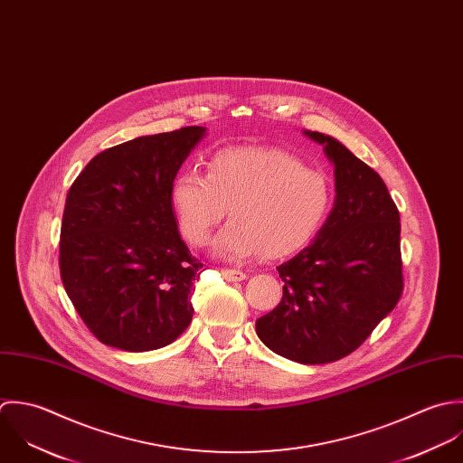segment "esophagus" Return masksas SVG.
Wrapping results in <instances>:
<instances>
[{
  "mask_svg": "<svg viewBox=\"0 0 463 463\" xmlns=\"http://www.w3.org/2000/svg\"><path fill=\"white\" fill-rule=\"evenodd\" d=\"M222 276L227 280H245L247 276L241 270H232V269H222Z\"/></svg>",
  "mask_w": 463,
  "mask_h": 463,
  "instance_id": "obj_1",
  "label": "esophagus"
}]
</instances>
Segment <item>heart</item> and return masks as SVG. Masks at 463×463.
Masks as SVG:
<instances>
[{
    "label": "heart",
    "mask_w": 463,
    "mask_h": 463,
    "mask_svg": "<svg viewBox=\"0 0 463 463\" xmlns=\"http://www.w3.org/2000/svg\"><path fill=\"white\" fill-rule=\"evenodd\" d=\"M333 196L324 170L272 146L220 148L209 157L207 174L187 168L170 185L172 209L191 245L207 243L231 213L213 243L227 261L263 252L279 260L306 249L326 223Z\"/></svg>",
    "instance_id": "obj_1"
}]
</instances>
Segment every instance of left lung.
Returning <instances> with one entry per match:
<instances>
[{"label":"left lung","mask_w":463,"mask_h":463,"mask_svg":"<svg viewBox=\"0 0 463 463\" xmlns=\"http://www.w3.org/2000/svg\"><path fill=\"white\" fill-rule=\"evenodd\" d=\"M306 136L335 165V207L315 241L278 267L282 298L256 320V333L279 356L322 365L354 353L397 306L404 288L401 222L369 165L331 136Z\"/></svg>","instance_id":"obj_1"}]
</instances>
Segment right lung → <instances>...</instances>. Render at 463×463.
<instances>
[{
  "label": "right lung",
  "instance_id": "1",
  "mask_svg": "<svg viewBox=\"0 0 463 463\" xmlns=\"http://www.w3.org/2000/svg\"><path fill=\"white\" fill-rule=\"evenodd\" d=\"M203 134V127H184L107 148L68 191L61 279L88 329L109 347L161 349L193 318L203 265L179 234L170 185Z\"/></svg>",
  "mask_w": 463,
  "mask_h": 463
}]
</instances>
